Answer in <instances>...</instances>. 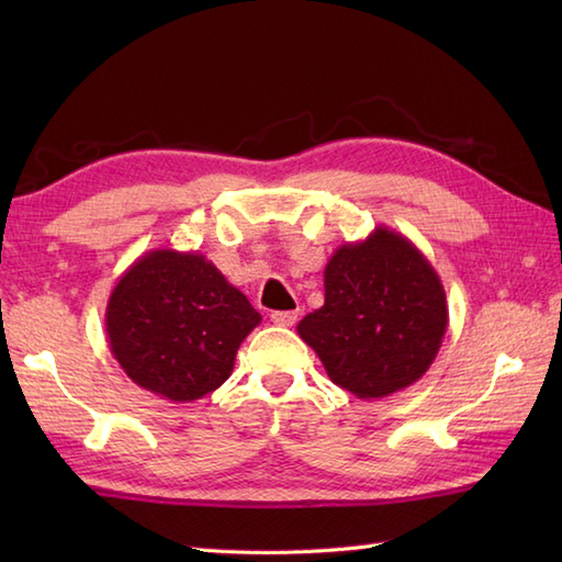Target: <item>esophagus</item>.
I'll return each mask as SVG.
<instances>
[{"instance_id":"esophagus-1","label":"esophagus","mask_w":562,"mask_h":562,"mask_svg":"<svg viewBox=\"0 0 562 562\" xmlns=\"http://www.w3.org/2000/svg\"><path fill=\"white\" fill-rule=\"evenodd\" d=\"M296 318H300V312H272L270 321L274 326H294Z\"/></svg>"}]
</instances>
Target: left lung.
<instances>
[{"mask_svg": "<svg viewBox=\"0 0 562 562\" xmlns=\"http://www.w3.org/2000/svg\"><path fill=\"white\" fill-rule=\"evenodd\" d=\"M324 306L300 321L333 384L386 398L420 379L445 340V284L411 238L376 226L345 244L324 270Z\"/></svg>", "mask_w": 562, "mask_h": 562, "instance_id": "obj_1", "label": "left lung"}]
</instances>
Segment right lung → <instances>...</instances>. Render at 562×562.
Listing matches in <instances>:
<instances>
[{"label": "right lung", "mask_w": 562, "mask_h": 562, "mask_svg": "<svg viewBox=\"0 0 562 562\" xmlns=\"http://www.w3.org/2000/svg\"><path fill=\"white\" fill-rule=\"evenodd\" d=\"M260 314L198 250L154 248L109 296L105 336L123 372L171 403L207 396L232 376Z\"/></svg>", "instance_id": "obj_1"}]
</instances>
